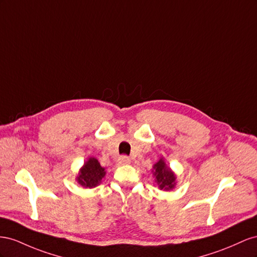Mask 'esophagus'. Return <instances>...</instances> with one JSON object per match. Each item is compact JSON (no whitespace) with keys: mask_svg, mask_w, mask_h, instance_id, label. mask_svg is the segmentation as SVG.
<instances>
[{"mask_svg":"<svg viewBox=\"0 0 257 257\" xmlns=\"http://www.w3.org/2000/svg\"><path fill=\"white\" fill-rule=\"evenodd\" d=\"M118 163L120 165H128V164H130V158L128 156H124V155L120 156L118 158Z\"/></svg>","mask_w":257,"mask_h":257,"instance_id":"1","label":"esophagus"}]
</instances>
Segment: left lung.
<instances>
[{
    "instance_id": "left-lung-1",
    "label": "left lung",
    "mask_w": 257,
    "mask_h": 257,
    "mask_svg": "<svg viewBox=\"0 0 257 257\" xmlns=\"http://www.w3.org/2000/svg\"><path fill=\"white\" fill-rule=\"evenodd\" d=\"M153 175L155 178V182L159 189L164 190H171L174 188L177 184V177H175L174 172L168 167L163 158H160L157 163L153 166Z\"/></svg>"
}]
</instances>
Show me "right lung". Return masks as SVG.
<instances>
[{"mask_svg":"<svg viewBox=\"0 0 257 257\" xmlns=\"http://www.w3.org/2000/svg\"><path fill=\"white\" fill-rule=\"evenodd\" d=\"M104 175L105 169L103 167H101L98 159L89 157L84 166L80 168L76 181L80 186L85 188H92L100 184Z\"/></svg>","mask_w":257,"mask_h":257,"instance_id":"add662e5","label":"right lung"}]
</instances>
